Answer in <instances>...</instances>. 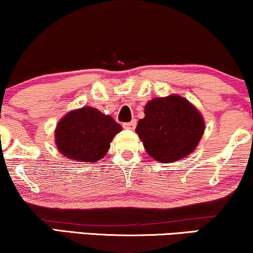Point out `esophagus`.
Here are the masks:
<instances>
[{"label":"esophagus","mask_w":253,"mask_h":253,"mask_svg":"<svg viewBox=\"0 0 253 253\" xmlns=\"http://www.w3.org/2000/svg\"><path fill=\"white\" fill-rule=\"evenodd\" d=\"M136 124H137L136 120H132V121H131V122L123 123V127H124V129H131V130H133L134 127H136Z\"/></svg>","instance_id":"34e87169"}]
</instances>
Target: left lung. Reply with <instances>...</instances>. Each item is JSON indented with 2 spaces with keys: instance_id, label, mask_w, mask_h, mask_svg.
Segmentation results:
<instances>
[{
  "instance_id": "obj_1",
  "label": "left lung",
  "mask_w": 253,
  "mask_h": 253,
  "mask_svg": "<svg viewBox=\"0 0 253 253\" xmlns=\"http://www.w3.org/2000/svg\"><path fill=\"white\" fill-rule=\"evenodd\" d=\"M136 132L147 153L157 162L170 163L193 152L205 131L201 114L186 98L176 95L153 98Z\"/></svg>"
}]
</instances>
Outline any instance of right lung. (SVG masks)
<instances>
[{
	"instance_id": "obj_1",
	"label": "right lung",
	"mask_w": 253,
	"mask_h": 253,
	"mask_svg": "<svg viewBox=\"0 0 253 253\" xmlns=\"http://www.w3.org/2000/svg\"><path fill=\"white\" fill-rule=\"evenodd\" d=\"M122 126L95 108L84 107L68 113L58 123L55 144L67 158L95 163L103 158L110 142Z\"/></svg>"
}]
</instances>
